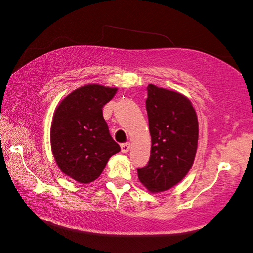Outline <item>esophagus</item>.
I'll return each instance as SVG.
<instances>
[{
	"mask_svg": "<svg viewBox=\"0 0 253 253\" xmlns=\"http://www.w3.org/2000/svg\"><path fill=\"white\" fill-rule=\"evenodd\" d=\"M120 147H121L122 153H127L129 151V149H131V144H129L128 142H126V143H122Z\"/></svg>",
	"mask_w": 253,
	"mask_h": 253,
	"instance_id": "34e87169",
	"label": "esophagus"
}]
</instances>
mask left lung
<instances>
[{"mask_svg": "<svg viewBox=\"0 0 253 253\" xmlns=\"http://www.w3.org/2000/svg\"><path fill=\"white\" fill-rule=\"evenodd\" d=\"M147 106L152 138L148 166L137 169L150 192L169 190L193 166L198 142V120L189 99L178 91L148 85Z\"/></svg>", "mask_w": 253, "mask_h": 253, "instance_id": "obj_1", "label": "left lung"}]
</instances>
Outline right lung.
Returning a JSON list of instances; mask_svg holds the SVG:
<instances>
[{
    "mask_svg": "<svg viewBox=\"0 0 253 253\" xmlns=\"http://www.w3.org/2000/svg\"><path fill=\"white\" fill-rule=\"evenodd\" d=\"M118 88L87 84L59 103L50 126L52 155L61 172L81 183L101 175L110 157L120 151L110 135L102 108Z\"/></svg>",
    "mask_w": 253,
    "mask_h": 253,
    "instance_id": "add662e5",
    "label": "right lung"
}]
</instances>
